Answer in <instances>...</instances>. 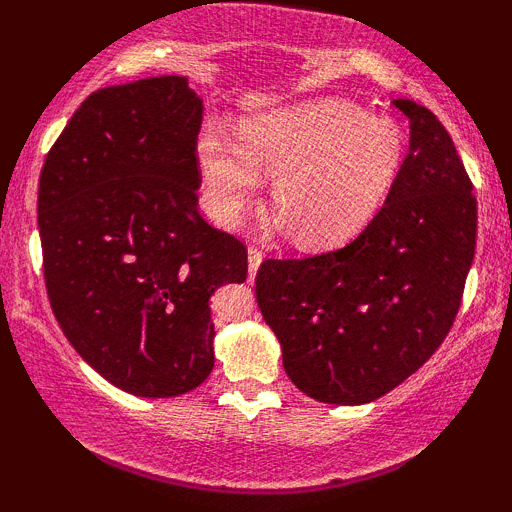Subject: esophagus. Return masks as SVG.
I'll use <instances>...</instances> for the list:
<instances>
[{
  "label": "esophagus",
  "instance_id": "1",
  "mask_svg": "<svg viewBox=\"0 0 512 512\" xmlns=\"http://www.w3.org/2000/svg\"><path fill=\"white\" fill-rule=\"evenodd\" d=\"M263 263V251L258 247H249V279L256 277L258 268H261Z\"/></svg>",
  "mask_w": 512,
  "mask_h": 512
}]
</instances>
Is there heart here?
<instances>
[{
    "label": "heart",
    "instance_id": "heart-1",
    "mask_svg": "<svg viewBox=\"0 0 512 512\" xmlns=\"http://www.w3.org/2000/svg\"><path fill=\"white\" fill-rule=\"evenodd\" d=\"M405 160L401 125L345 100H312L244 118L237 146L207 132L198 163L209 214L235 226L272 179V207L291 240L328 249L380 214Z\"/></svg>",
    "mask_w": 512,
    "mask_h": 512
}]
</instances>
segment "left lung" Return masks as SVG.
Instances as JSON below:
<instances>
[{
	"mask_svg": "<svg viewBox=\"0 0 512 512\" xmlns=\"http://www.w3.org/2000/svg\"><path fill=\"white\" fill-rule=\"evenodd\" d=\"M410 118V151L394 191L345 247L268 258L256 300L291 382L314 401L370 403L443 345L475 254L478 202L450 132L429 109Z\"/></svg>",
	"mask_w": 512,
	"mask_h": 512,
	"instance_id": "1",
	"label": "left lung"
}]
</instances>
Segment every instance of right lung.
<instances>
[{"mask_svg": "<svg viewBox=\"0 0 512 512\" xmlns=\"http://www.w3.org/2000/svg\"><path fill=\"white\" fill-rule=\"evenodd\" d=\"M200 123L184 76L102 88L41 167L55 319L88 366L135 396H179L207 380L209 296L247 279V247L198 212Z\"/></svg>", "mask_w": 512, "mask_h": 512, "instance_id": "add662e5", "label": "right lung"}]
</instances>
